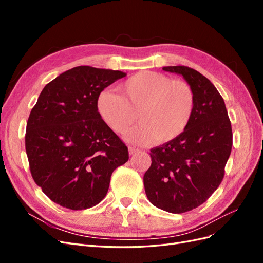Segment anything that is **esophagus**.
Returning <instances> with one entry per match:
<instances>
[{
    "instance_id": "34e87169",
    "label": "esophagus",
    "mask_w": 263,
    "mask_h": 263,
    "mask_svg": "<svg viewBox=\"0 0 263 263\" xmlns=\"http://www.w3.org/2000/svg\"><path fill=\"white\" fill-rule=\"evenodd\" d=\"M128 151H129V155H130V156H133V155H135L136 153H139V149L129 146V147H128Z\"/></svg>"
}]
</instances>
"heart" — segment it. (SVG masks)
Returning a JSON list of instances; mask_svg holds the SVG:
<instances>
[{
  "label": "heart",
  "mask_w": 263,
  "mask_h": 263,
  "mask_svg": "<svg viewBox=\"0 0 263 263\" xmlns=\"http://www.w3.org/2000/svg\"><path fill=\"white\" fill-rule=\"evenodd\" d=\"M122 95L103 91L98 112L110 129L124 134L136 122L140 125L126 135V140L146 145L166 144L186 129L193 116L195 98L191 86L157 72L144 71L122 84Z\"/></svg>",
  "instance_id": "1"
}]
</instances>
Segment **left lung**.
<instances>
[{"mask_svg":"<svg viewBox=\"0 0 263 263\" xmlns=\"http://www.w3.org/2000/svg\"><path fill=\"white\" fill-rule=\"evenodd\" d=\"M162 69L184 78L194 93V112L181 136L150 150L144 185L151 204L180 214L196 209L219 186L233 146L232 124L208 78L185 66Z\"/></svg>","mask_w":263,"mask_h":263,"instance_id":"left-lung-1","label":"left lung"}]
</instances>
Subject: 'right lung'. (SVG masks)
<instances>
[{
	"mask_svg": "<svg viewBox=\"0 0 263 263\" xmlns=\"http://www.w3.org/2000/svg\"><path fill=\"white\" fill-rule=\"evenodd\" d=\"M126 76L118 70L80 66L47 84L26 126L31 177L50 200L79 211L105 197L110 176L128 161V149L102 121L101 92Z\"/></svg>",
	"mask_w": 263,
	"mask_h": 263,
	"instance_id": "obj_1",
	"label": "right lung"
}]
</instances>
